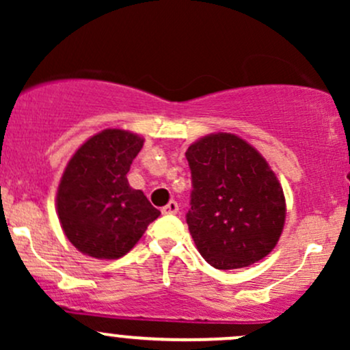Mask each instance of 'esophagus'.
Wrapping results in <instances>:
<instances>
[{"instance_id": "1", "label": "esophagus", "mask_w": 350, "mask_h": 350, "mask_svg": "<svg viewBox=\"0 0 350 350\" xmlns=\"http://www.w3.org/2000/svg\"><path fill=\"white\" fill-rule=\"evenodd\" d=\"M161 212H163L164 215H174V214H178V212H179L178 202H176V200H170V202H167L166 206H164V207L161 208Z\"/></svg>"}]
</instances>
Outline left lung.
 <instances>
[{
  "mask_svg": "<svg viewBox=\"0 0 350 350\" xmlns=\"http://www.w3.org/2000/svg\"><path fill=\"white\" fill-rule=\"evenodd\" d=\"M191 208L186 214L200 255L219 270L258 262L283 232L286 204L275 172L255 148L232 133L187 148Z\"/></svg>",
  "mask_w": 350,
  "mask_h": 350,
  "instance_id": "obj_1",
  "label": "left lung"
}]
</instances>
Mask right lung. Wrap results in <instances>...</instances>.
<instances>
[{"instance_id": "right-lung-1", "label": "right lung", "mask_w": 350, "mask_h": 350, "mask_svg": "<svg viewBox=\"0 0 350 350\" xmlns=\"http://www.w3.org/2000/svg\"><path fill=\"white\" fill-rule=\"evenodd\" d=\"M143 138L124 130H103L75 151L57 189L64 234L94 258L126 255L161 212L130 187L126 174Z\"/></svg>"}]
</instances>
